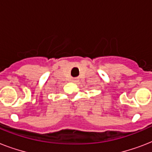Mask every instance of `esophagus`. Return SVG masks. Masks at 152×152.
<instances>
[{
    "mask_svg": "<svg viewBox=\"0 0 152 152\" xmlns=\"http://www.w3.org/2000/svg\"><path fill=\"white\" fill-rule=\"evenodd\" d=\"M72 80H73V81H76V80H77V79H76V78H72Z\"/></svg>",
    "mask_w": 152,
    "mask_h": 152,
    "instance_id": "34e87169",
    "label": "esophagus"
}]
</instances>
